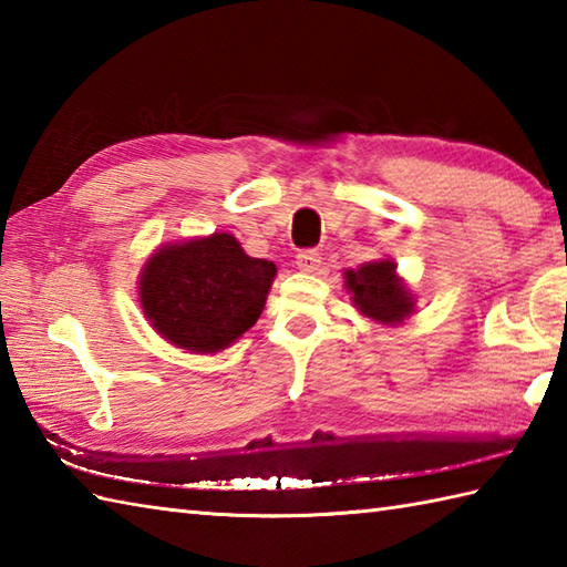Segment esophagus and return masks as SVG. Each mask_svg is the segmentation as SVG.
<instances>
[{
    "mask_svg": "<svg viewBox=\"0 0 567 567\" xmlns=\"http://www.w3.org/2000/svg\"><path fill=\"white\" fill-rule=\"evenodd\" d=\"M295 262L302 272H317L319 265H321V256L317 250H299Z\"/></svg>",
    "mask_w": 567,
    "mask_h": 567,
    "instance_id": "34e87169",
    "label": "esophagus"
}]
</instances>
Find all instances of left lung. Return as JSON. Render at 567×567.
Wrapping results in <instances>:
<instances>
[{"label": "left lung", "mask_w": 567, "mask_h": 567, "mask_svg": "<svg viewBox=\"0 0 567 567\" xmlns=\"http://www.w3.org/2000/svg\"><path fill=\"white\" fill-rule=\"evenodd\" d=\"M346 292L358 315L382 323V327H402L416 311V295L396 272V262L390 258L363 262L355 270L343 272Z\"/></svg>", "instance_id": "1"}]
</instances>
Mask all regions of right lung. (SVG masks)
<instances>
[{"label":"right lung","mask_w":567,"mask_h":567,"mask_svg":"<svg viewBox=\"0 0 567 567\" xmlns=\"http://www.w3.org/2000/svg\"><path fill=\"white\" fill-rule=\"evenodd\" d=\"M277 268L250 258L226 231L155 248L138 275L153 331L185 353H221L262 315Z\"/></svg>","instance_id":"right-lung-1"}]
</instances>
